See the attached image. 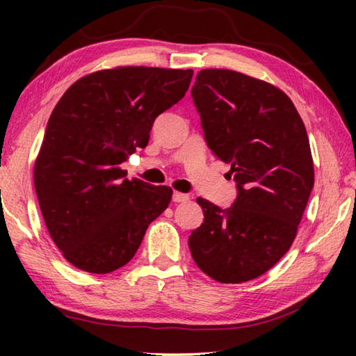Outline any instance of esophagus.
I'll return each instance as SVG.
<instances>
[{
  "mask_svg": "<svg viewBox=\"0 0 356 356\" xmlns=\"http://www.w3.org/2000/svg\"><path fill=\"white\" fill-rule=\"evenodd\" d=\"M188 200H190V196L185 195V193L174 191V195H172V201L174 202H186Z\"/></svg>",
  "mask_w": 356,
  "mask_h": 356,
  "instance_id": "34e87169",
  "label": "esophagus"
}]
</instances>
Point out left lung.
Listing matches in <instances>:
<instances>
[{
  "label": "left lung",
  "instance_id": "1",
  "mask_svg": "<svg viewBox=\"0 0 356 356\" xmlns=\"http://www.w3.org/2000/svg\"><path fill=\"white\" fill-rule=\"evenodd\" d=\"M191 97L212 152L231 165L237 200L197 197L204 222L188 246L210 278L238 284L268 272L291 248L314 186L308 134L292 100L240 72L204 69Z\"/></svg>",
  "mask_w": 356,
  "mask_h": 356
}]
</instances>
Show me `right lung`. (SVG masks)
Segmentation results:
<instances>
[{
	"instance_id": "add662e5",
	"label": "right lung",
	"mask_w": 356,
	"mask_h": 356,
	"mask_svg": "<svg viewBox=\"0 0 356 356\" xmlns=\"http://www.w3.org/2000/svg\"><path fill=\"white\" fill-rule=\"evenodd\" d=\"M193 70L116 67L80 78L48 119L34 186L53 242L74 267L111 273L131 261L172 190L125 179L155 118L188 91Z\"/></svg>"
}]
</instances>
